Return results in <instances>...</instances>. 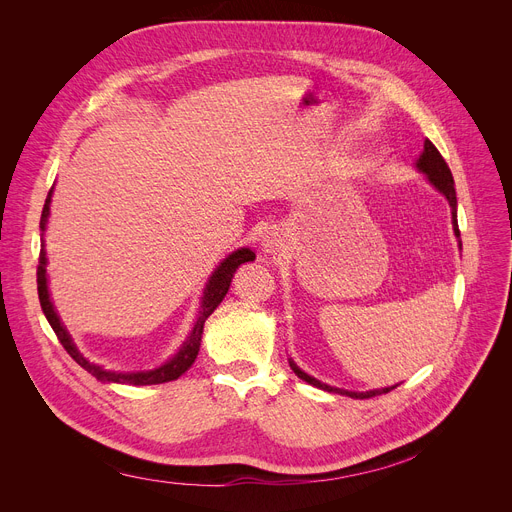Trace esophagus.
I'll return each instance as SVG.
<instances>
[{
  "mask_svg": "<svg viewBox=\"0 0 512 512\" xmlns=\"http://www.w3.org/2000/svg\"><path fill=\"white\" fill-rule=\"evenodd\" d=\"M282 247V238H280V234L278 232H267L265 234V238H263V251L265 253H276L278 249Z\"/></svg>",
  "mask_w": 512,
  "mask_h": 512,
  "instance_id": "34e87169",
  "label": "esophagus"
}]
</instances>
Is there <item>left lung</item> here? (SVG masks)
I'll return each instance as SVG.
<instances>
[{
    "label": "left lung",
    "instance_id": "8db88e82",
    "mask_svg": "<svg viewBox=\"0 0 512 512\" xmlns=\"http://www.w3.org/2000/svg\"><path fill=\"white\" fill-rule=\"evenodd\" d=\"M417 168H419L423 174H427V178L432 180V184L448 199V203H450V207H452V226H454V234L461 236L459 222H456V191H454L452 172H450V168H448V164L444 161V157L440 155V151L436 149V145H434L432 141L425 139V143H423V153H421V157H419V161H417ZM288 363H290L292 371L297 373L299 378L305 380L307 384H311V386H315V388H321V390H328V392L346 394V396H351V398H371V396H375V394H386V392L394 390V386H390V388L369 390V392H346V390H340V388H332V386H328V384H321L319 380H315V378H311V375H307L305 371H301L294 361H288Z\"/></svg>",
    "mask_w": 512,
    "mask_h": 512
}]
</instances>
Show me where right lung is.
<instances>
[{
	"label": "right lung",
	"instance_id": "add662e5",
	"mask_svg": "<svg viewBox=\"0 0 512 512\" xmlns=\"http://www.w3.org/2000/svg\"><path fill=\"white\" fill-rule=\"evenodd\" d=\"M49 203H51V191L45 199V205H43V213H41V230H45V224H47V215H49ZM255 259V253L249 251V249H238L234 251L230 257H226L222 261V265L218 267V270L213 272L207 288H205V294H203V305H201V311H199V319L197 324L191 332V336H188V340L182 344L180 351L174 355V359H170L166 365H161L153 371H137V373H118V371H105L101 369L99 365H93L89 363L83 355H80L76 351V346L70 338V334L66 332V328L62 326V321L58 317V313L53 311V305L49 301V292H47V276H45V249L41 245V253H39V267H37V290H39V301H41V309L49 321V326L53 328V332H56L58 340L62 342V346L66 348V353L80 365L83 369H87L91 375H95L97 380L101 382H116V384H130V386H149V384H164V382H172V380H178L180 375L191 367L197 359V353H199V346H201V334H203V326H205V319L215 311V307H218L222 303V299L226 297V292L230 288V282H232V276L236 272V267L240 263L245 261H253Z\"/></svg>",
	"mask_w": 512,
	"mask_h": 512
}]
</instances>
